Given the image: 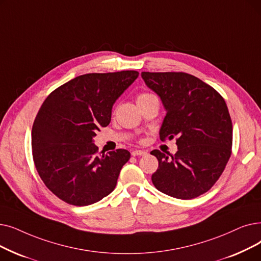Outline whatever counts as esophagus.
I'll return each mask as SVG.
<instances>
[{
    "label": "esophagus",
    "instance_id": "34e87169",
    "mask_svg": "<svg viewBox=\"0 0 261 261\" xmlns=\"http://www.w3.org/2000/svg\"><path fill=\"white\" fill-rule=\"evenodd\" d=\"M131 154H132L133 156H137V155H145V154H147V152L144 151V150H138V149H135V150H132V151H131Z\"/></svg>",
    "mask_w": 261,
    "mask_h": 261
}]
</instances>
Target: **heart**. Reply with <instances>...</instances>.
<instances>
[{
  "instance_id": "obj_1",
  "label": "heart",
  "mask_w": 261,
  "mask_h": 261,
  "mask_svg": "<svg viewBox=\"0 0 261 261\" xmlns=\"http://www.w3.org/2000/svg\"><path fill=\"white\" fill-rule=\"evenodd\" d=\"M151 97H155L154 95L152 94H149V93H142L138 96V102L139 101H142V100H145V99H148V98H151Z\"/></svg>"
}]
</instances>
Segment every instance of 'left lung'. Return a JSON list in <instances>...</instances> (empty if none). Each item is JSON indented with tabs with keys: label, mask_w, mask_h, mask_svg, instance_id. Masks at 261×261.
<instances>
[{
	"label": "left lung",
	"mask_w": 261,
	"mask_h": 261,
	"mask_svg": "<svg viewBox=\"0 0 261 261\" xmlns=\"http://www.w3.org/2000/svg\"><path fill=\"white\" fill-rule=\"evenodd\" d=\"M146 85L160 96L166 116L161 141L176 138L178 151L154 149L159 167L153 186L179 199L209 191L231 155L232 122L224 98L207 83L186 72H142Z\"/></svg>",
	"instance_id": "8db88e82"
}]
</instances>
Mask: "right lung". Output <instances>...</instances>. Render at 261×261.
Segmentation results:
<instances>
[{
	"instance_id": "1",
	"label": "right lung",
	"mask_w": 261,
	"mask_h": 261,
	"mask_svg": "<svg viewBox=\"0 0 261 261\" xmlns=\"http://www.w3.org/2000/svg\"><path fill=\"white\" fill-rule=\"evenodd\" d=\"M138 76L134 70L82 74L43 101L32 128L33 160L43 184L63 201L88 206L115 189L130 152L99 155L93 138L110 123L113 105Z\"/></svg>"
}]
</instances>
